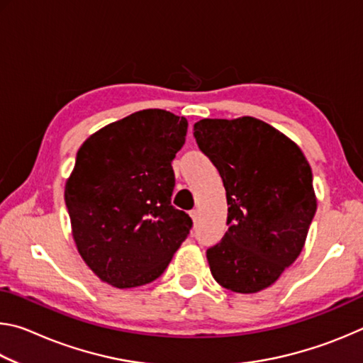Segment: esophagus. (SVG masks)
<instances>
[{"label":"esophagus","mask_w":363,"mask_h":363,"mask_svg":"<svg viewBox=\"0 0 363 363\" xmlns=\"http://www.w3.org/2000/svg\"><path fill=\"white\" fill-rule=\"evenodd\" d=\"M199 216H200L199 210H192V211H190V218H192L194 223H196V220H199Z\"/></svg>","instance_id":"esophagus-1"}]
</instances>
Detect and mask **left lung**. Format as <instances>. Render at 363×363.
I'll use <instances>...</instances> for the list:
<instances>
[{
	"label": "left lung",
	"mask_w": 363,
	"mask_h": 363,
	"mask_svg": "<svg viewBox=\"0 0 363 363\" xmlns=\"http://www.w3.org/2000/svg\"><path fill=\"white\" fill-rule=\"evenodd\" d=\"M194 136L229 205V229L206 250L213 277L230 291H261L303 251L317 210L312 169L293 140L253 116L203 118Z\"/></svg>",
	"instance_id": "1"
}]
</instances>
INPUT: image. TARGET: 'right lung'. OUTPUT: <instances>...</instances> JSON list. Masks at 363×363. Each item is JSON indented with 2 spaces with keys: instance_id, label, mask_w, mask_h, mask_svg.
Masks as SVG:
<instances>
[{
  "instance_id": "1",
  "label": "right lung",
  "mask_w": 363,
  "mask_h": 363,
  "mask_svg": "<svg viewBox=\"0 0 363 363\" xmlns=\"http://www.w3.org/2000/svg\"><path fill=\"white\" fill-rule=\"evenodd\" d=\"M189 123L147 108L84 140L65 184L78 253L106 284H150L186 240L192 219L171 205L176 153Z\"/></svg>"
}]
</instances>
